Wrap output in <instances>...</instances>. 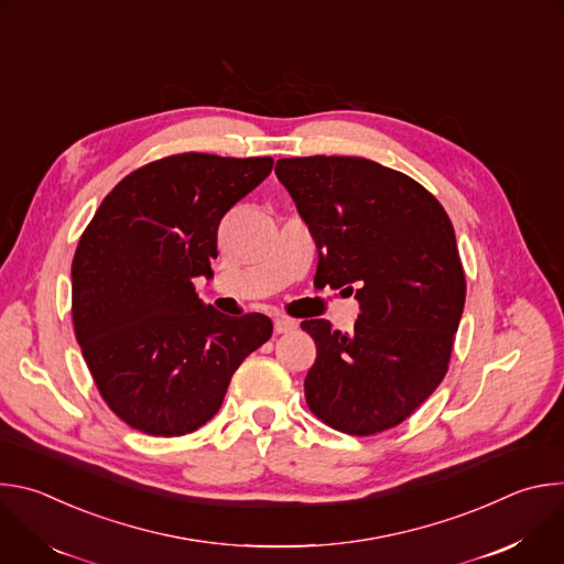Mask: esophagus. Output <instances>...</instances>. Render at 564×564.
<instances>
[{"instance_id":"1","label":"esophagus","mask_w":564,"mask_h":564,"mask_svg":"<svg viewBox=\"0 0 564 564\" xmlns=\"http://www.w3.org/2000/svg\"><path fill=\"white\" fill-rule=\"evenodd\" d=\"M296 321L294 318H290V316H276L274 318V333L276 335H288V333H292V330H296Z\"/></svg>"}]
</instances>
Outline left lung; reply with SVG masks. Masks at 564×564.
<instances>
[{
    "label": "left lung",
    "mask_w": 564,
    "mask_h": 564,
    "mask_svg": "<svg viewBox=\"0 0 564 564\" xmlns=\"http://www.w3.org/2000/svg\"><path fill=\"white\" fill-rule=\"evenodd\" d=\"M274 172L312 231L316 279L359 301L350 335L326 318L301 324L316 344L307 406L348 435L394 429L448 370L466 299L453 223L429 189L375 160L281 158Z\"/></svg>",
    "instance_id": "left-lung-1"
}]
</instances>
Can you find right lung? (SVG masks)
Returning a JSON list of instances; mask_svg holds the SVG:
<instances>
[{"mask_svg": "<svg viewBox=\"0 0 564 564\" xmlns=\"http://www.w3.org/2000/svg\"><path fill=\"white\" fill-rule=\"evenodd\" d=\"M272 158L174 153L124 176L70 263L75 339L105 404L131 429L181 437L209 422L272 321L205 305L220 218L272 172Z\"/></svg>", "mask_w": 564, "mask_h": 564, "instance_id": "obj_1", "label": "right lung"}]
</instances>
